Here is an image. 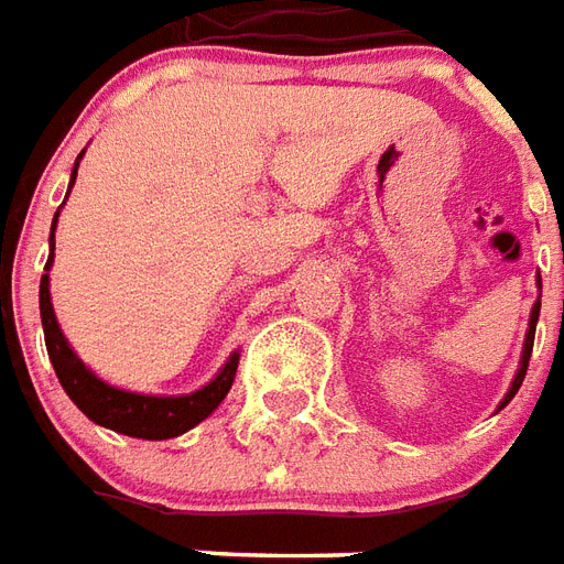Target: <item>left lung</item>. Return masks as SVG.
I'll use <instances>...</instances> for the list:
<instances>
[{
    "mask_svg": "<svg viewBox=\"0 0 564 564\" xmlns=\"http://www.w3.org/2000/svg\"><path fill=\"white\" fill-rule=\"evenodd\" d=\"M538 283H541V278H538ZM538 314H541V302L532 304V314H529V328H527V340H523V356H520V367H517L514 379H511V388H508V394H505L502 403H499V410H505V406L511 403V398L517 394V388L523 386V377H527V367H529V356H532V344H535Z\"/></svg>",
    "mask_w": 564,
    "mask_h": 564,
    "instance_id": "1",
    "label": "left lung"
}]
</instances>
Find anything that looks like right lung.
<instances>
[{"mask_svg": "<svg viewBox=\"0 0 564 564\" xmlns=\"http://www.w3.org/2000/svg\"><path fill=\"white\" fill-rule=\"evenodd\" d=\"M83 154H86V149L77 154V164L70 170L68 191L74 187ZM56 224H59V212H56L53 227H50V257L44 274H41L37 302H41V325H44L47 356L65 394L77 403V410L89 421L101 424L107 431L133 436V440H173V436H182L191 427H197L199 421L208 419L220 406V400L227 398L229 386L236 379V367H239V349L227 358V365L220 367L212 382L191 391V394H170V398L137 394V391H124V388L104 382L95 370L83 365V358L74 352L68 337L62 335L59 319H56V311L50 302V269H53V250H56Z\"/></svg>", "mask_w": 564, "mask_h": 564, "instance_id": "add662e5", "label": "right lung"}]
</instances>
